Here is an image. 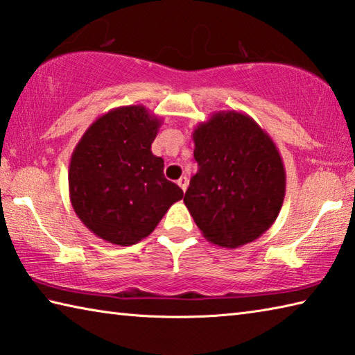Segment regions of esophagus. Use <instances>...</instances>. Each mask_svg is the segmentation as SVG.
Instances as JSON below:
<instances>
[{
	"mask_svg": "<svg viewBox=\"0 0 355 355\" xmlns=\"http://www.w3.org/2000/svg\"><path fill=\"white\" fill-rule=\"evenodd\" d=\"M178 185L180 187V189H182V190L185 191V190H187V187H189V179H187L185 176L179 178V179H178Z\"/></svg>",
	"mask_w": 355,
	"mask_h": 355,
	"instance_id": "obj_1",
	"label": "esophagus"
}]
</instances>
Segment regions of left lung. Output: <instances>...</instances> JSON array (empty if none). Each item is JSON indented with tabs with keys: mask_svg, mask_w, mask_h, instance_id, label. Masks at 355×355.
Instances as JSON below:
<instances>
[{
	"mask_svg": "<svg viewBox=\"0 0 355 355\" xmlns=\"http://www.w3.org/2000/svg\"><path fill=\"white\" fill-rule=\"evenodd\" d=\"M198 173L184 202L210 243L236 249L269 230L283 207L286 171L250 116L218 111L193 131Z\"/></svg>",
	"mask_w": 355,
	"mask_h": 355,
	"instance_id": "1",
	"label": "left lung"
}]
</instances>
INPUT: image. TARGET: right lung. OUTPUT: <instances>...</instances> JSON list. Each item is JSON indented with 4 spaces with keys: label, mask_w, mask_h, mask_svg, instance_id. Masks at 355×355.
Masks as SVG:
<instances>
[{
    "label": "right lung",
    "mask_w": 355,
    "mask_h": 355,
    "mask_svg": "<svg viewBox=\"0 0 355 355\" xmlns=\"http://www.w3.org/2000/svg\"><path fill=\"white\" fill-rule=\"evenodd\" d=\"M162 120L142 105L100 116L71 156L69 198L96 236L131 245L156 229L184 191L164 176V159L151 153Z\"/></svg>",
    "instance_id": "1"
}]
</instances>
